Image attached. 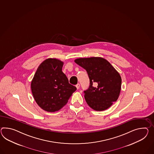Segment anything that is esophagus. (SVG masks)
Masks as SVG:
<instances>
[{
    "label": "esophagus",
    "mask_w": 154,
    "mask_h": 154,
    "mask_svg": "<svg viewBox=\"0 0 154 154\" xmlns=\"http://www.w3.org/2000/svg\"><path fill=\"white\" fill-rule=\"evenodd\" d=\"M75 87H76V88H77V90H79V87H80V85L78 83V84H77L76 85H75Z\"/></svg>",
    "instance_id": "1"
}]
</instances>
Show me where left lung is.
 <instances>
[{
	"instance_id": "8db88e82",
	"label": "left lung",
	"mask_w": 154,
	"mask_h": 154,
	"mask_svg": "<svg viewBox=\"0 0 154 154\" xmlns=\"http://www.w3.org/2000/svg\"><path fill=\"white\" fill-rule=\"evenodd\" d=\"M75 62L86 70L90 79L89 87L83 92L87 103L96 111L109 109L120 94V74L107 60L101 57L79 58Z\"/></svg>"
}]
</instances>
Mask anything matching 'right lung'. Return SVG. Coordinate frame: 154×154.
I'll return each instance as SVG.
<instances>
[{
  "label": "right lung",
  "mask_w": 154,
  "mask_h": 154,
  "mask_svg": "<svg viewBox=\"0 0 154 154\" xmlns=\"http://www.w3.org/2000/svg\"><path fill=\"white\" fill-rule=\"evenodd\" d=\"M63 63L55 58L43 61L31 82V90L38 106L47 112H55L67 103L76 87L69 83L62 71Z\"/></svg>",
  "instance_id": "obj_1"
}]
</instances>
